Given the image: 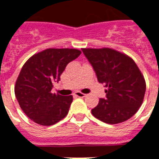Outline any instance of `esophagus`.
Segmentation results:
<instances>
[{
	"label": "esophagus",
	"instance_id": "1",
	"mask_svg": "<svg viewBox=\"0 0 159 159\" xmlns=\"http://www.w3.org/2000/svg\"><path fill=\"white\" fill-rule=\"evenodd\" d=\"M74 95L76 96V97H87V95L84 94V93H82V92H76L74 93Z\"/></svg>",
	"mask_w": 159,
	"mask_h": 159
}]
</instances>
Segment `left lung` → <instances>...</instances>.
I'll return each mask as SVG.
<instances>
[{
  "label": "left lung",
  "mask_w": 159,
  "mask_h": 159,
  "mask_svg": "<svg viewBox=\"0 0 159 159\" xmlns=\"http://www.w3.org/2000/svg\"><path fill=\"white\" fill-rule=\"evenodd\" d=\"M93 67L97 80L105 84L106 98L92 110L105 123L116 125L131 118L143 103L146 83L131 57L109 48H82Z\"/></svg>",
  "instance_id": "left-lung-1"
}]
</instances>
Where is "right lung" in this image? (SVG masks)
I'll list each match as a JSON object with an SVG mask.
<instances>
[{
	"label": "right lung",
	"mask_w": 159,
	"mask_h": 159,
	"mask_svg": "<svg viewBox=\"0 0 159 159\" xmlns=\"http://www.w3.org/2000/svg\"><path fill=\"white\" fill-rule=\"evenodd\" d=\"M82 52L75 48H48L33 55L21 68L15 86L19 105L41 125H53L67 116L72 96L52 93L65 67Z\"/></svg>",
	"instance_id": "obj_1"
}]
</instances>
